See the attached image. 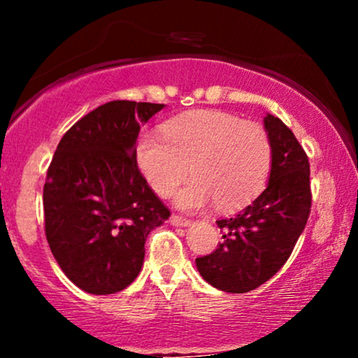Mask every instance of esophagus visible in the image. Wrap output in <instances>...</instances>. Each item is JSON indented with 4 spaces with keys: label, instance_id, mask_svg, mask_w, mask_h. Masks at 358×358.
<instances>
[{
    "label": "esophagus",
    "instance_id": "obj_1",
    "mask_svg": "<svg viewBox=\"0 0 358 358\" xmlns=\"http://www.w3.org/2000/svg\"><path fill=\"white\" fill-rule=\"evenodd\" d=\"M170 222L173 225H176V227H187V225L192 224L190 219H187V217H182V215H176V213H173V215H171Z\"/></svg>",
    "mask_w": 358,
    "mask_h": 358
}]
</instances>
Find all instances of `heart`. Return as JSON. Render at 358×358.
I'll use <instances>...</instances> for the list:
<instances>
[{"instance_id": "heart-1", "label": "heart", "mask_w": 358, "mask_h": 358, "mask_svg": "<svg viewBox=\"0 0 358 358\" xmlns=\"http://www.w3.org/2000/svg\"><path fill=\"white\" fill-rule=\"evenodd\" d=\"M271 141L264 127L224 110H192L170 119L162 133L146 131L134 143L136 165L162 196L176 193L187 210L215 200L222 210H236L259 195L269 175Z\"/></svg>"}]
</instances>
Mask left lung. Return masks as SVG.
Segmentation results:
<instances>
[{
	"mask_svg": "<svg viewBox=\"0 0 358 358\" xmlns=\"http://www.w3.org/2000/svg\"><path fill=\"white\" fill-rule=\"evenodd\" d=\"M271 173L266 190L232 219L217 220L222 239L212 254L196 257L208 285L225 293H249L285 266L311 210L310 162L293 131L268 114Z\"/></svg>",
	"mask_w": 358,
	"mask_h": 358,
	"instance_id": "left-lung-1",
	"label": "left lung"
}]
</instances>
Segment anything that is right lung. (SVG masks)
<instances>
[{
	"mask_svg": "<svg viewBox=\"0 0 358 358\" xmlns=\"http://www.w3.org/2000/svg\"><path fill=\"white\" fill-rule=\"evenodd\" d=\"M163 108L106 102L57 146L43 187L45 236L65 276L85 293L129 286L143 268L148 234L170 217L134 159L139 127Z\"/></svg>",
	"mask_w": 358,
	"mask_h": 358,
	"instance_id": "1",
	"label": "right lung"
}]
</instances>
